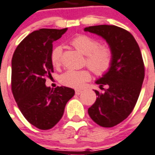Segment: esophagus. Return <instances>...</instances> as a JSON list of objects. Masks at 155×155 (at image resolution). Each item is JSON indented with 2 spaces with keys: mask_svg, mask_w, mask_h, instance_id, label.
I'll use <instances>...</instances> for the list:
<instances>
[{
  "mask_svg": "<svg viewBox=\"0 0 155 155\" xmlns=\"http://www.w3.org/2000/svg\"><path fill=\"white\" fill-rule=\"evenodd\" d=\"M82 92V91L81 90H75V95H80Z\"/></svg>",
  "mask_w": 155,
  "mask_h": 155,
  "instance_id": "1",
  "label": "esophagus"
}]
</instances>
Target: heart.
Segmentation results:
<instances>
[{"instance_id":"obj_1","label":"heart","mask_w":155,"mask_h":155,"mask_svg":"<svg viewBox=\"0 0 155 155\" xmlns=\"http://www.w3.org/2000/svg\"><path fill=\"white\" fill-rule=\"evenodd\" d=\"M71 44L78 51L85 55V64L99 76L107 74L113 64V51L108 45L101 44L100 41L93 37L81 34L74 38ZM62 59V47L56 45L53 48L50 59L54 66H59ZM91 78L89 70H66L63 73L59 81L63 85L71 88H81Z\"/></svg>"}]
</instances>
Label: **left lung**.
<instances>
[{
	"label": "left lung",
	"instance_id": "left-lung-1",
	"mask_svg": "<svg viewBox=\"0 0 155 155\" xmlns=\"http://www.w3.org/2000/svg\"><path fill=\"white\" fill-rule=\"evenodd\" d=\"M84 30L102 37L113 51L111 69L96 82L104 91H95L97 98L88 109L89 115L95 123L104 127H111L130 115L137 103L144 79L141 51L134 36L122 28L98 25ZM104 85H107L108 88H103Z\"/></svg>",
	"mask_w": 155,
	"mask_h": 155
}]
</instances>
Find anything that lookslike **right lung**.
I'll return each mask as SVG.
<instances>
[{
    "label": "right lung",
    "mask_w": 155,
    "mask_h": 155,
    "mask_svg": "<svg viewBox=\"0 0 155 155\" xmlns=\"http://www.w3.org/2000/svg\"><path fill=\"white\" fill-rule=\"evenodd\" d=\"M67 31L42 28L21 41L12 59V91L24 117L41 130L54 127L62 117L65 105L74 95L73 89L45 85L54 67L50 59L53 42Z\"/></svg>",
    "instance_id": "obj_1"
}]
</instances>
